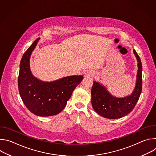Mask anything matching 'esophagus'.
Returning <instances> with one entry per match:
<instances>
[{"label": "esophagus", "instance_id": "obj_1", "mask_svg": "<svg viewBox=\"0 0 156 156\" xmlns=\"http://www.w3.org/2000/svg\"><path fill=\"white\" fill-rule=\"evenodd\" d=\"M85 75L87 76H90V75H91V74L90 72H89V73H88V72H87V73H85Z\"/></svg>", "mask_w": 156, "mask_h": 156}]
</instances>
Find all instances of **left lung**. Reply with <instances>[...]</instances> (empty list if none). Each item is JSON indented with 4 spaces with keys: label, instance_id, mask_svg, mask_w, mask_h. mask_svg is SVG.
<instances>
[{
    "label": "left lung",
    "instance_id": "8db88e82",
    "mask_svg": "<svg viewBox=\"0 0 156 156\" xmlns=\"http://www.w3.org/2000/svg\"><path fill=\"white\" fill-rule=\"evenodd\" d=\"M133 52L138 62V70L136 86L130 96L122 98L114 97L100 83L94 81L91 102L94 110L99 115L110 119H120L129 114L135 108L142 91V64L136 51Z\"/></svg>",
    "mask_w": 156,
    "mask_h": 156
}]
</instances>
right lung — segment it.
<instances>
[{
    "label": "right lung",
    "instance_id": "1",
    "mask_svg": "<svg viewBox=\"0 0 156 156\" xmlns=\"http://www.w3.org/2000/svg\"><path fill=\"white\" fill-rule=\"evenodd\" d=\"M39 38L24 53L20 62L18 78L20 95L31 112L41 117L59 114L83 76H66L52 82H44L34 77L30 69V57Z\"/></svg>",
    "mask_w": 156,
    "mask_h": 156
}]
</instances>
